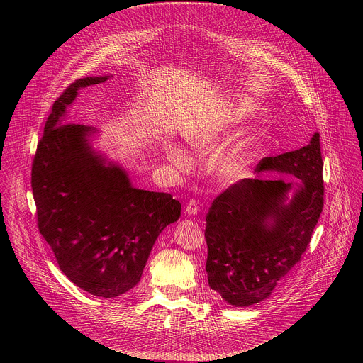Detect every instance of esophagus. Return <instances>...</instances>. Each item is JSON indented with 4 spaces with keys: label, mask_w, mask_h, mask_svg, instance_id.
Returning <instances> with one entry per match:
<instances>
[{
    "label": "esophagus",
    "mask_w": 363,
    "mask_h": 363,
    "mask_svg": "<svg viewBox=\"0 0 363 363\" xmlns=\"http://www.w3.org/2000/svg\"><path fill=\"white\" fill-rule=\"evenodd\" d=\"M198 210H199V206H198V202H196L195 199H189V201L186 202V205H185V213H186L188 216H195V214H198Z\"/></svg>",
    "instance_id": "34e87169"
}]
</instances>
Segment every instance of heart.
<instances>
[{
    "mask_svg": "<svg viewBox=\"0 0 363 363\" xmlns=\"http://www.w3.org/2000/svg\"><path fill=\"white\" fill-rule=\"evenodd\" d=\"M250 118L251 109L242 96H227L199 118L186 133V142L198 153H214L238 133ZM269 140L270 136L263 128H250L240 132L211 160L210 171L214 179L227 186L248 179L255 167L264 158ZM164 153L167 161L177 169L185 171L189 168V153L181 145L168 143Z\"/></svg>",
    "mask_w": 363,
    "mask_h": 363,
    "instance_id": "heart-1",
    "label": "heart"
}]
</instances>
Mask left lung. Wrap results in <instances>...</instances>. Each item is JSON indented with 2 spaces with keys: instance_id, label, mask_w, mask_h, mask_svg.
<instances>
[{
  "instance_id": "1",
  "label": "left lung",
  "mask_w": 363,
  "mask_h": 363,
  "mask_svg": "<svg viewBox=\"0 0 363 363\" xmlns=\"http://www.w3.org/2000/svg\"><path fill=\"white\" fill-rule=\"evenodd\" d=\"M293 174L298 183L267 179ZM320 135L307 146L262 160L255 178L220 194L205 217L206 277L224 301L247 307L267 298L300 262L323 210Z\"/></svg>"
}]
</instances>
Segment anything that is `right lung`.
I'll return each mask as SVG.
<instances>
[{"instance_id": "1", "label": "right lung", "mask_w": 363, "mask_h": 363, "mask_svg": "<svg viewBox=\"0 0 363 363\" xmlns=\"http://www.w3.org/2000/svg\"><path fill=\"white\" fill-rule=\"evenodd\" d=\"M109 77L79 79L60 94L31 169L38 230L60 270L82 290L105 298L139 283L158 235L181 217L171 194L135 188L123 167L91 146L96 128L67 123L79 90Z\"/></svg>"}]
</instances>
